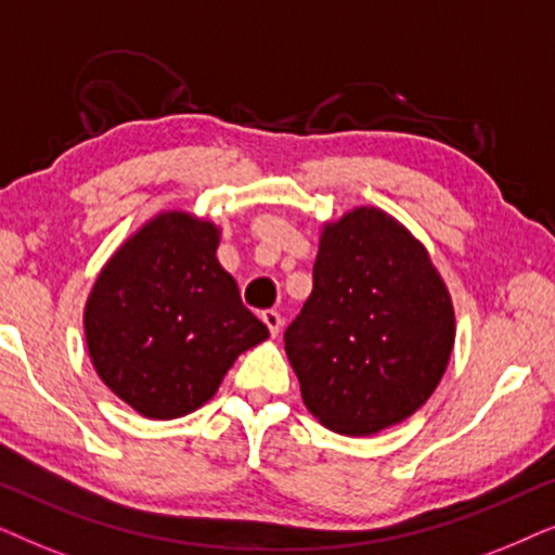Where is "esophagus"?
Wrapping results in <instances>:
<instances>
[{
  "label": "esophagus",
  "instance_id": "esophagus-1",
  "mask_svg": "<svg viewBox=\"0 0 555 555\" xmlns=\"http://www.w3.org/2000/svg\"><path fill=\"white\" fill-rule=\"evenodd\" d=\"M261 320H263L266 327H269L271 337H276L279 332H282V314L273 312V309H266V312L261 314Z\"/></svg>",
  "mask_w": 555,
  "mask_h": 555
}]
</instances>
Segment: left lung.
Instances as JSON below:
<instances>
[{"mask_svg":"<svg viewBox=\"0 0 555 555\" xmlns=\"http://www.w3.org/2000/svg\"><path fill=\"white\" fill-rule=\"evenodd\" d=\"M314 289L284 332L309 413L345 437L413 416L444 378L456 320L424 243L363 205L322 223Z\"/></svg>","mask_w":555,"mask_h":555,"instance_id":"obj_1","label":"left lung"}]
</instances>
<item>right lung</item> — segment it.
Segmentation results:
<instances>
[{
  "label": "right lung",
  "mask_w": 555,
  "mask_h": 555,
  "mask_svg": "<svg viewBox=\"0 0 555 555\" xmlns=\"http://www.w3.org/2000/svg\"><path fill=\"white\" fill-rule=\"evenodd\" d=\"M220 228L162 210L103 263L83 309L93 371L144 418L188 416L269 330L218 261Z\"/></svg>",
  "instance_id": "right-lung-1"
}]
</instances>
